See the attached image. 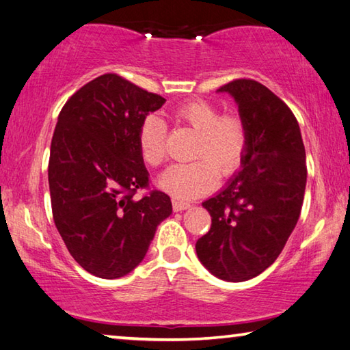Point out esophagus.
Returning a JSON list of instances; mask_svg holds the SVG:
<instances>
[{
  "mask_svg": "<svg viewBox=\"0 0 350 350\" xmlns=\"http://www.w3.org/2000/svg\"><path fill=\"white\" fill-rule=\"evenodd\" d=\"M189 202H183V200H179V199H173V208H174V211H183V210H187V208H189Z\"/></svg>",
  "mask_w": 350,
  "mask_h": 350,
  "instance_id": "34e87169",
  "label": "esophagus"
}]
</instances>
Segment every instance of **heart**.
I'll use <instances>...</instances> for the list:
<instances>
[{
	"mask_svg": "<svg viewBox=\"0 0 350 350\" xmlns=\"http://www.w3.org/2000/svg\"><path fill=\"white\" fill-rule=\"evenodd\" d=\"M174 122L199 133L194 156L189 163H174L159 179V185L179 200H191L216 185L217 173L232 176L239 168L247 148V128L242 118L228 112L221 114L205 100H189L171 112ZM140 156L150 167H159L167 157V126L156 116H148L139 129Z\"/></svg>",
	"mask_w": 350,
	"mask_h": 350,
	"instance_id": "heart-1",
	"label": "heart"
}]
</instances>
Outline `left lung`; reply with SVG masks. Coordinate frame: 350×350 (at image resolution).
Wrapping results in <instances>:
<instances>
[{"label":"left lung","mask_w":350,"mask_h":350,"mask_svg":"<svg viewBox=\"0 0 350 350\" xmlns=\"http://www.w3.org/2000/svg\"><path fill=\"white\" fill-rule=\"evenodd\" d=\"M217 92L230 94L238 105L247 148L238 173L202 202L211 228L198 239L196 253L211 275L241 282L275 262L298 222L306 150L293 112L269 88L241 79Z\"/></svg>","instance_id":"left-lung-1"}]
</instances>
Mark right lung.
I'll return each mask as SVG.
<instances>
[{
	"label": "right lung",
	"mask_w": 350,
	"mask_h": 350,
	"mask_svg": "<svg viewBox=\"0 0 350 350\" xmlns=\"http://www.w3.org/2000/svg\"><path fill=\"white\" fill-rule=\"evenodd\" d=\"M165 102L105 74L80 88L58 116L47 170L54 222L72 258L103 280L131 273L173 213L162 191L134 199L150 176L139 129Z\"/></svg>",
	"instance_id": "obj_1"
}]
</instances>
